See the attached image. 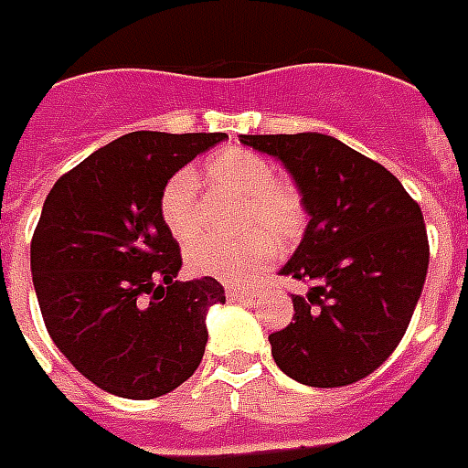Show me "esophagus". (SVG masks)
Segmentation results:
<instances>
[{
	"mask_svg": "<svg viewBox=\"0 0 468 468\" xmlns=\"http://www.w3.org/2000/svg\"><path fill=\"white\" fill-rule=\"evenodd\" d=\"M227 298H229V301H249V298H251V291H249V288L229 286L227 288Z\"/></svg>",
	"mask_w": 468,
	"mask_h": 468,
	"instance_id": "1",
	"label": "esophagus"
}]
</instances>
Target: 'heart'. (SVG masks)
Returning <instances> with one entry per match:
<instances>
[{
	"instance_id": "b5f03b06",
	"label": "heart",
	"mask_w": 468,
	"mask_h": 468,
	"mask_svg": "<svg viewBox=\"0 0 468 468\" xmlns=\"http://www.w3.org/2000/svg\"><path fill=\"white\" fill-rule=\"evenodd\" d=\"M207 180L229 189L244 199L241 227L249 229L239 239H197L187 249V269L197 276L241 286L266 271L279 249L276 242L291 244L305 229L303 197L293 185L276 180V167L266 157L244 150L224 147L205 165ZM160 217L177 241H187L199 231L197 182L189 170H180L165 182L160 192ZM257 229L254 230L253 227Z\"/></svg>"
}]
</instances>
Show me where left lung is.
<instances>
[{
  "instance_id": "1",
  "label": "left lung",
  "mask_w": 468,
  "mask_h": 468,
  "mask_svg": "<svg viewBox=\"0 0 468 468\" xmlns=\"http://www.w3.org/2000/svg\"><path fill=\"white\" fill-rule=\"evenodd\" d=\"M241 143L286 165L311 217L281 269L311 291L269 335L273 360L308 388L363 380L399 346L421 296L430 241L420 205L380 163L323 133Z\"/></svg>"
}]
</instances>
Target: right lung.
Listing matches in <instances>:
<instances>
[{
	"label": "right lung",
	"mask_w": 468,
	"mask_h": 468,
	"mask_svg": "<svg viewBox=\"0 0 468 468\" xmlns=\"http://www.w3.org/2000/svg\"><path fill=\"white\" fill-rule=\"evenodd\" d=\"M227 133H128L58 177L31 237V276L56 347L105 392L167 395L207 346L214 279L175 281L180 244L160 217L175 172Z\"/></svg>",
	"instance_id": "1"
}]
</instances>
